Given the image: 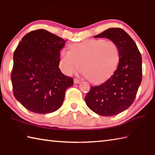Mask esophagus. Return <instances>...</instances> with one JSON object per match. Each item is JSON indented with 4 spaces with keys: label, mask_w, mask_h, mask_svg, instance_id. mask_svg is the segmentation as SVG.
Segmentation results:
<instances>
[{
    "label": "esophagus",
    "mask_w": 155,
    "mask_h": 155,
    "mask_svg": "<svg viewBox=\"0 0 155 155\" xmlns=\"http://www.w3.org/2000/svg\"><path fill=\"white\" fill-rule=\"evenodd\" d=\"M74 83H76V84L80 83H81V80L77 79V78H74Z\"/></svg>",
    "instance_id": "1"
}]
</instances>
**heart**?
I'll list each match as a JSON object with an SVG mask.
<instances>
[{
  "label": "heart",
  "instance_id": "obj_1",
  "mask_svg": "<svg viewBox=\"0 0 155 155\" xmlns=\"http://www.w3.org/2000/svg\"><path fill=\"white\" fill-rule=\"evenodd\" d=\"M120 49L114 41L103 38L89 39L70 46L60 52V68L66 75L82 70L94 83L104 82L116 70L120 61Z\"/></svg>",
  "mask_w": 155,
  "mask_h": 155
}]
</instances>
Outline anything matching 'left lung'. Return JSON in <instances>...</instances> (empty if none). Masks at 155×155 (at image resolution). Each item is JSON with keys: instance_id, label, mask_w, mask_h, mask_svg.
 <instances>
[{"instance_id": "8db88e82", "label": "left lung", "mask_w": 155, "mask_h": 155, "mask_svg": "<svg viewBox=\"0 0 155 155\" xmlns=\"http://www.w3.org/2000/svg\"><path fill=\"white\" fill-rule=\"evenodd\" d=\"M107 38L119 47L120 61L117 70L101 85L91 86L85 97L87 106L101 116H114L133 104L142 82V56L130 36L119 28H111L95 35Z\"/></svg>"}]
</instances>
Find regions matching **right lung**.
Here are the masks:
<instances>
[{
  "instance_id": "1",
  "label": "right lung",
  "mask_w": 155,
  "mask_h": 155,
  "mask_svg": "<svg viewBox=\"0 0 155 155\" xmlns=\"http://www.w3.org/2000/svg\"><path fill=\"white\" fill-rule=\"evenodd\" d=\"M66 40L39 29L26 34L13 53L11 78L13 95L28 110L55 112L62 104L73 78L59 68L60 51Z\"/></svg>"
}]
</instances>
